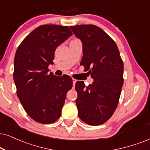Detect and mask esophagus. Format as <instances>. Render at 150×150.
I'll use <instances>...</instances> for the list:
<instances>
[{
  "label": "esophagus",
  "mask_w": 150,
  "mask_h": 150,
  "mask_svg": "<svg viewBox=\"0 0 150 150\" xmlns=\"http://www.w3.org/2000/svg\"><path fill=\"white\" fill-rule=\"evenodd\" d=\"M76 81H77L76 79H73V86H75V83H76Z\"/></svg>",
  "instance_id": "esophagus-1"
}]
</instances>
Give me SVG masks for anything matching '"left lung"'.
I'll return each mask as SVG.
<instances>
[{"label":"left lung","mask_w":150,"mask_h":150,"mask_svg":"<svg viewBox=\"0 0 150 150\" xmlns=\"http://www.w3.org/2000/svg\"><path fill=\"white\" fill-rule=\"evenodd\" d=\"M82 41L80 64L94 79L85 87L77 81L76 105L79 118L89 125H100L109 120L118 105L123 79V62L115 41L94 25L70 26Z\"/></svg>","instance_id":"left-lung-1"}]
</instances>
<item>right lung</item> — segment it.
<instances>
[{
	"instance_id": "obj_1",
	"label": "right lung",
	"mask_w": 150,
	"mask_h": 150,
	"mask_svg": "<svg viewBox=\"0 0 150 150\" xmlns=\"http://www.w3.org/2000/svg\"><path fill=\"white\" fill-rule=\"evenodd\" d=\"M73 35L68 26L42 25L31 32L17 48L13 77L16 94L27 114L36 122L51 124L61 116L71 77L48 73L56 48Z\"/></svg>"
}]
</instances>
